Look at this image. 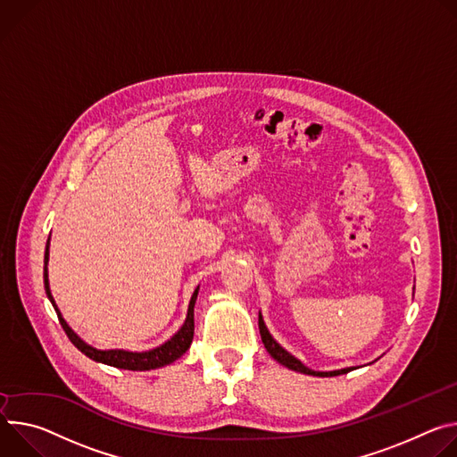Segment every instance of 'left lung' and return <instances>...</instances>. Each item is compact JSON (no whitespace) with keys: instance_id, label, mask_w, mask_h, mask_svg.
I'll return each instance as SVG.
<instances>
[{"instance_id":"obj_1","label":"left lung","mask_w":457,"mask_h":457,"mask_svg":"<svg viewBox=\"0 0 457 457\" xmlns=\"http://www.w3.org/2000/svg\"><path fill=\"white\" fill-rule=\"evenodd\" d=\"M260 334H262V341H263V345H265V348H267V352L270 353V356L278 361V363H281L283 367H287V369H290V370H295V372H301V374H309V376H320V378H330V376H341V374H346L350 369H341V370H332V372H316V370H311L309 367H305L303 365L299 360H295L292 353H288L272 336H270V332L267 330V327H265V321H263V318H262V314H260Z\"/></svg>"}]
</instances>
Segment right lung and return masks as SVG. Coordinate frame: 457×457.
Here are the masks:
<instances>
[{
	"label": "right lung",
	"mask_w": 457,
	"mask_h": 457,
	"mask_svg": "<svg viewBox=\"0 0 457 457\" xmlns=\"http://www.w3.org/2000/svg\"><path fill=\"white\" fill-rule=\"evenodd\" d=\"M46 263H48V241L45 246V267H43V281H45V292L48 295V299L53 301V307L60 318V323L65 330V334L69 336V339L72 341V345L81 350L87 358L97 361V363H105L116 369H125V370H150V369H160L165 365H170L172 361H176L178 358H181L183 353L188 350L192 337H194V303L197 297V290L199 287L194 290L190 303H188V312H187V320L183 323V327L163 345H160L158 348H152L146 352H129V350H97L90 345H87L69 325L67 321L62 318V312L58 311L56 303L53 294H50L48 288V272H46Z\"/></svg>",
	"instance_id": "right-lung-1"
}]
</instances>
